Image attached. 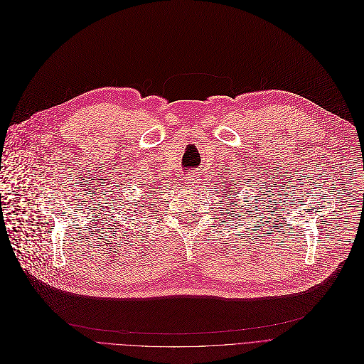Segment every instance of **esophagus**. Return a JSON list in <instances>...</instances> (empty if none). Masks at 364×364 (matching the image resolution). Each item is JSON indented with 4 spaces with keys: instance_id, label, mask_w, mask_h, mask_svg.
<instances>
[{
    "instance_id": "obj_1",
    "label": "esophagus",
    "mask_w": 364,
    "mask_h": 364,
    "mask_svg": "<svg viewBox=\"0 0 364 364\" xmlns=\"http://www.w3.org/2000/svg\"><path fill=\"white\" fill-rule=\"evenodd\" d=\"M198 179H197V176L194 175V173H191V175H189L188 178H186V185L188 186H196L198 182H197Z\"/></svg>"
}]
</instances>
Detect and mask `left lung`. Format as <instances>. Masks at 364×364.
Returning a JSON list of instances; mask_svg holds the SVG:
<instances>
[{
    "mask_svg": "<svg viewBox=\"0 0 364 364\" xmlns=\"http://www.w3.org/2000/svg\"><path fill=\"white\" fill-rule=\"evenodd\" d=\"M222 191H223V189H222ZM234 191H235L234 188H228V189H227V193H225V197H228V201H230L231 204H234V201L231 200L230 198H232L233 200L235 198V196H234Z\"/></svg>",
    "mask_w": 364,
    "mask_h": 364,
    "instance_id": "left-lung-1",
    "label": "left lung"
}]
</instances>
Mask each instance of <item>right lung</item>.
I'll use <instances>...</instances> for the list:
<instances>
[{
  "label": "right lung",
  "mask_w": 364,
  "mask_h": 364,
  "mask_svg": "<svg viewBox=\"0 0 364 364\" xmlns=\"http://www.w3.org/2000/svg\"><path fill=\"white\" fill-rule=\"evenodd\" d=\"M142 207H144V205H142Z\"/></svg>",
  "instance_id": "1"
}]
</instances>
